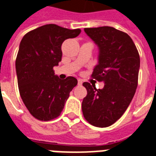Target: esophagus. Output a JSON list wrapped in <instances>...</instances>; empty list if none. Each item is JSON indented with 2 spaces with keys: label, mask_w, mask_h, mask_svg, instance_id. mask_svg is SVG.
Listing matches in <instances>:
<instances>
[{
  "label": "esophagus",
  "mask_w": 156,
  "mask_h": 156,
  "mask_svg": "<svg viewBox=\"0 0 156 156\" xmlns=\"http://www.w3.org/2000/svg\"><path fill=\"white\" fill-rule=\"evenodd\" d=\"M83 81L81 80H78V85H82Z\"/></svg>",
  "instance_id": "esophagus-1"
}]
</instances>
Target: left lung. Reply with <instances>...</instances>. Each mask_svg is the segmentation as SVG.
Masks as SVG:
<instances>
[{"label":"left lung","mask_w":156,"mask_h":156,"mask_svg":"<svg viewBox=\"0 0 156 156\" xmlns=\"http://www.w3.org/2000/svg\"><path fill=\"white\" fill-rule=\"evenodd\" d=\"M86 34L99 48V64L91 77L105 83L102 90L84 82L87 95L82 102L84 118L98 127L111 126L127 110L138 85L140 56L126 33L113 27L85 28Z\"/></svg>","instance_id":"8db88e82"}]
</instances>
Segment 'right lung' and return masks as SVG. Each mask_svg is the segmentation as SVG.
<instances>
[{
	"label": "right lung",
	"mask_w": 156,
	"mask_h": 156,
	"mask_svg": "<svg viewBox=\"0 0 156 156\" xmlns=\"http://www.w3.org/2000/svg\"><path fill=\"white\" fill-rule=\"evenodd\" d=\"M57 24H45L27 33L16 60L19 91L30 114L40 121L60 116L70 92L77 85L75 77L55 76L53 67L62 61V44L80 34Z\"/></svg>",
	"instance_id": "obj_1"
}]
</instances>
